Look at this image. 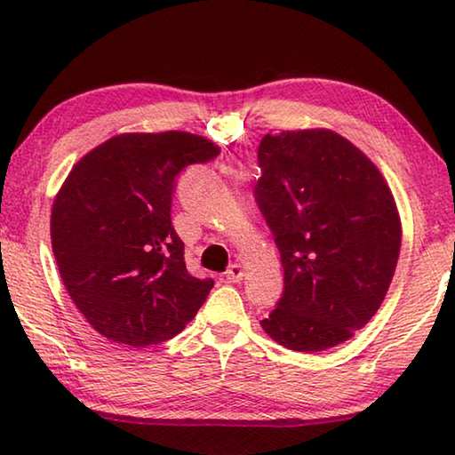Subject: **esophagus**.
I'll use <instances>...</instances> for the list:
<instances>
[{
    "label": "esophagus",
    "instance_id": "34e87169",
    "mask_svg": "<svg viewBox=\"0 0 455 455\" xmlns=\"http://www.w3.org/2000/svg\"><path fill=\"white\" fill-rule=\"evenodd\" d=\"M225 275H227V281L228 283H241L243 276H244V271H243L241 265L235 263V265L228 267V271Z\"/></svg>",
    "mask_w": 455,
    "mask_h": 455
}]
</instances>
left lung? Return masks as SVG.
Instances as JSON below:
<instances>
[{
	"instance_id": "8db88e82",
	"label": "left lung",
	"mask_w": 455,
	"mask_h": 455,
	"mask_svg": "<svg viewBox=\"0 0 455 455\" xmlns=\"http://www.w3.org/2000/svg\"><path fill=\"white\" fill-rule=\"evenodd\" d=\"M257 206L275 236L283 295L260 325L292 351H325L369 323L394 279L402 222L363 152L331 130L265 134Z\"/></svg>"
}]
</instances>
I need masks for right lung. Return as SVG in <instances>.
Here are the masks:
<instances>
[{
  "mask_svg": "<svg viewBox=\"0 0 455 455\" xmlns=\"http://www.w3.org/2000/svg\"><path fill=\"white\" fill-rule=\"evenodd\" d=\"M188 132L120 134L68 174L52 209V249L72 301L100 335L130 347L187 327L214 281L184 265L172 227L176 176L219 156Z\"/></svg>",
  "mask_w": 455,
  "mask_h": 455,
  "instance_id": "add662e5",
  "label": "right lung"
}]
</instances>
